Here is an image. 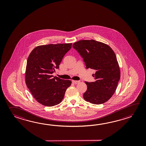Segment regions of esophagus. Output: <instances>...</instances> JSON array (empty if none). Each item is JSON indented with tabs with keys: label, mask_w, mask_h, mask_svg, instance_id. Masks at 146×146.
Here are the masks:
<instances>
[{
	"label": "esophagus",
	"mask_w": 146,
	"mask_h": 146,
	"mask_svg": "<svg viewBox=\"0 0 146 146\" xmlns=\"http://www.w3.org/2000/svg\"><path fill=\"white\" fill-rule=\"evenodd\" d=\"M72 82L73 84H78V83H79L80 81L77 80H72Z\"/></svg>",
	"instance_id": "1"
}]
</instances>
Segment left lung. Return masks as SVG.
Returning a JSON list of instances; mask_svg holds the SVG:
<instances>
[{
    "instance_id": "8db88e82",
    "label": "left lung",
    "mask_w": 146,
    "mask_h": 146,
    "mask_svg": "<svg viewBox=\"0 0 146 146\" xmlns=\"http://www.w3.org/2000/svg\"><path fill=\"white\" fill-rule=\"evenodd\" d=\"M72 47L83 58L87 69L96 71L95 81L85 82L84 99L94 104L106 102L115 93L121 77L115 53L108 45L94 40H79Z\"/></svg>"
}]
</instances>
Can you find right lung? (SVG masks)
<instances>
[{"label":"right lung","instance_id":"right-lung-1","mask_svg":"<svg viewBox=\"0 0 146 146\" xmlns=\"http://www.w3.org/2000/svg\"><path fill=\"white\" fill-rule=\"evenodd\" d=\"M72 43L50 44L35 47L28 57L25 83L35 99L41 104L53 106L62 102L72 81L52 75Z\"/></svg>","mask_w":146,"mask_h":146}]
</instances>
